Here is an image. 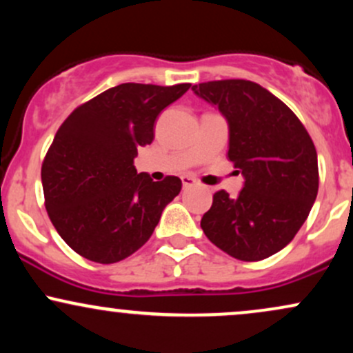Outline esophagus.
<instances>
[{
  "instance_id": "34e87169",
  "label": "esophagus",
  "mask_w": 353,
  "mask_h": 353,
  "mask_svg": "<svg viewBox=\"0 0 353 353\" xmlns=\"http://www.w3.org/2000/svg\"><path fill=\"white\" fill-rule=\"evenodd\" d=\"M181 181H182V185H184V188H190V185L196 184V179H194L192 176H182Z\"/></svg>"
}]
</instances>
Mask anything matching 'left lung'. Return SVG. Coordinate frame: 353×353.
I'll return each instance as SVG.
<instances>
[{"instance_id": "1", "label": "left lung", "mask_w": 353, "mask_h": 353, "mask_svg": "<svg viewBox=\"0 0 353 353\" xmlns=\"http://www.w3.org/2000/svg\"><path fill=\"white\" fill-rule=\"evenodd\" d=\"M192 91L225 117L228 156L244 176L234 199L225 190L214 194L201 228L239 261L270 257L295 237L317 197L315 145L299 117L261 84L209 81Z\"/></svg>"}]
</instances>
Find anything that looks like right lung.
Segmentation results:
<instances>
[{
	"mask_svg": "<svg viewBox=\"0 0 353 353\" xmlns=\"http://www.w3.org/2000/svg\"><path fill=\"white\" fill-rule=\"evenodd\" d=\"M189 88L124 83L81 104L61 124L41 181L48 216L74 252L114 264L152 236L182 182L137 174L134 157L139 145L152 143L161 111Z\"/></svg>",
	"mask_w": 353,
	"mask_h": 353,
	"instance_id": "1",
	"label": "right lung"
}]
</instances>
